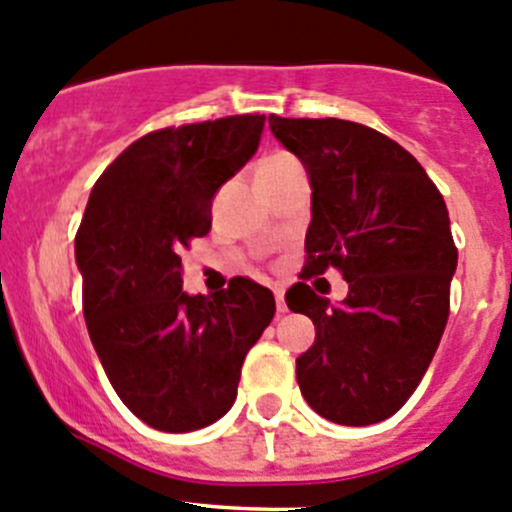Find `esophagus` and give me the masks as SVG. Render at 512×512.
<instances>
[{
  "instance_id": "esophagus-1",
  "label": "esophagus",
  "mask_w": 512,
  "mask_h": 512,
  "mask_svg": "<svg viewBox=\"0 0 512 512\" xmlns=\"http://www.w3.org/2000/svg\"><path fill=\"white\" fill-rule=\"evenodd\" d=\"M274 299H277V311L284 314L287 311V301H284V287H274Z\"/></svg>"
}]
</instances>
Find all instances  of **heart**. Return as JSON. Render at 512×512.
<instances>
[{"label":"heart","instance_id":"obj_1","mask_svg":"<svg viewBox=\"0 0 512 512\" xmlns=\"http://www.w3.org/2000/svg\"><path fill=\"white\" fill-rule=\"evenodd\" d=\"M292 166H299V161L294 157H289V154H272V157H267L260 166H257V176L277 174V171L292 169Z\"/></svg>","mask_w":512,"mask_h":512}]
</instances>
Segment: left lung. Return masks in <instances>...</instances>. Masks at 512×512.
Here are the masks:
<instances>
[{
	"mask_svg": "<svg viewBox=\"0 0 512 512\" xmlns=\"http://www.w3.org/2000/svg\"><path fill=\"white\" fill-rule=\"evenodd\" d=\"M270 129L309 176L304 277L338 267L348 282L341 304L304 282L287 292L316 326L297 358L299 390L328 422H383L427 373L449 319L459 255L446 203L422 164L375 129L277 115Z\"/></svg>",
	"mask_w": 512,
	"mask_h": 512,
	"instance_id": "left-lung-1",
	"label": "left lung"
}]
</instances>
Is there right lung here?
<instances>
[{"label":"right lung","mask_w":512,"mask_h":512,"mask_svg":"<svg viewBox=\"0 0 512 512\" xmlns=\"http://www.w3.org/2000/svg\"><path fill=\"white\" fill-rule=\"evenodd\" d=\"M265 115L169 127L129 144L95 181L75 235L90 341L120 400L159 432L233 407L240 368L270 326V289L238 277L184 292L179 252L211 230L218 188L255 157Z\"/></svg>","instance_id":"right-lung-1"}]
</instances>
